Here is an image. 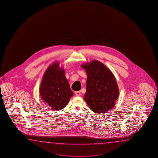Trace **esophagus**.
Segmentation results:
<instances>
[{
    "mask_svg": "<svg viewBox=\"0 0 158 158\" xmlns=\"http://www.w3.org/2000/svg\"><path fill=\"white\" fill-rule=\"evenodd\" d=\"M75 94L77 95V96H80L81 95V91H76L75 92Z\"/></svg>",
    "mask_w": 158,
    "mask_h": 158,
    "instance_id": "1",
    "label": "esophagus"
}]
</instances>
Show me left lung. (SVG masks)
Returning a JSON list of instances; mask_svg holds the SVG:
<instances>
[{
    "label": "left lung",
    "mask_w": 158,
    "mask_h": 158,
    "mask_svg": "<svg viewBox=\"0 0 158 158\" xmlns=\"http://www.w3.org/2000/svg\"><path fill=\"white\" fill-rule=\"evenodd\" d=\"M81 67L87 76L84 100L95 112H107L114 107L119 95L114 75L104 64L96 60L82 64Z\"/></svg>",
    "instance_id": "1"
}]
</instances>
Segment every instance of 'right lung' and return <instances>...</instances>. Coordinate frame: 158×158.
Instances as JSON below:
<instances>
[{
    "label": "right lung",
    "instance_id": "obj_1",
    "mask_svg": "<svg viewBox=\"0 0 158 158\" xmlns=\"http://www.w3.org/2000/svg\"><path fill=\"white\" fill-rule=\"evenodd\" d=\"M40 93L44 103L54 110L59 111L67 105L73 92L59 62L50 65L44 74L40 83Z\"/></svg>",
    "mask_w": 158,
    "mask_h": 158
}]
</instances>
